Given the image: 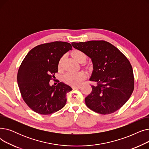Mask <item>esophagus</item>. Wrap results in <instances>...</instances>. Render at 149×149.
<instances>
[{
    "instance_id": "esophagus-1",
    "label": "esophagus",
    "mask_w": 149,
    "mask_h": 149,
    "mask_svg": "<svg viewBox=\"0 0 149 149\" xmlns=\"http://www.w3.org/2000/svg\"><path fill=\"white\" fill-rule=\"evenodd\" d=\"M72 88L73 89H80L81 88V86H72Z\"/></svg>"
}]
</instances>
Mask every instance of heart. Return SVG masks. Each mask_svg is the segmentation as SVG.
Listing matches in <instances>:
<instances>
[{
	"mask_svg": "<svg viewBox=\"0 0 149 149\" xmlns=\"http://www.w3.org/2000/svg\"><path fill=\"white\" fill-rule=\"evenodd\" d=\"M72 56L74 57V58L79 63L81 62L83 60H86V55L83 52L78 50L73 52ZM63 59L64 56L62 57L60 59L58 65V69L61 68L62 63L63 61ZM86 78V74L84 71L69 72L65 74L64 76L63 77V80L68 84L76 86L80 85Z\"/></svg>",
	"mask_w": 149,
	"mask_h": 149,
	"instance_id": "obj_1",
	"label": "heart"
}]
</instances>
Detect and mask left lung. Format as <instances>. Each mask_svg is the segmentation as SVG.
Segmentation results:
<instances>
[{"mask_svg": "<svg viewBox=\"0 0 149 149\" xmlns=\"http://www.w3.org/2000/svg\"><path fill=\"white\" fill-rule=\"evenodd\" d=\"M71 44L91 58L93 63L89 80L97 84L91 86L92 92L85 98L86 104L103 115L118 111L134 89V72L129 60L115 46L104 40Z\"/></svg>", "mask_w": 149, "mask_h": 149, "instance_id": "1", "label": "left lung"}]
</instances>
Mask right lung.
<instances>
[{
    "label": "right lung",
    "mask_w": 149,
    "mask_h": 149,
    "mask_svg": "<svg viewBox=\"0 0 149 149\" xmlns=\"http://www.w3.org/2000/svg\"><path fill=\"white\" fill-rule=\"evenodd\" d=\"M71 49V45L65 42L42 44L31 49L22 62L18 86L23 100L36 113L49 115L65 106L66 93L72 89L62 82L50 86L49 81L58 72L60 59Z\"/></svg>",
    "instance_id": "obj_1"
}]
</instances>
